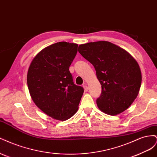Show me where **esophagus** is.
I'll return each mask as SVG.
<instances>
[{
	"mask_svg": "<svg viewBox=\"0 0 157 157\" xmlns=\"http://www.w3.org/2000/svg\"><path fill=\"white\" fill-rule=\"evenodd\" d=\"M83 88H84V90H85V91H86V92H87L88 90V88L87 85H86V84H84V85H83Z\"/></svg>",
	"mask_w": 157,
	"mask_h": 157,
	"instance_id": "34e87169",
	"label": "esophagus"
}]
</instances>
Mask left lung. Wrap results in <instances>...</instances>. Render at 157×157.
<instances>
[{"label": "left lung", "mask_w": 157, "mask_h": 157, "mask_svg": "<svg viewBox=\"0 0 157 157\" xmlns=\"http://www.w3.org/2000/svg\"><path fill=\"white\" fill-rule=\"evenodd\" d=\"M79 53L96 69L101 86L98 108L107 115L124 111L138 95L141 73L136 60L127 51L107 41L80 44Z\"/></svg>", "instance_id": "left-lung-1"}]
</instances>
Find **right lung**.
I'll return each mask as SVG.
<instances>
[{"label":"right lung","mask_w":157,"mask_h":157,"mask_svg":"<svg viewBox=\"0 0 157 157\" xmlns=\"http://www.w3.org/2000/svg\"><path fill=\"white\" fill-rule=\"evenodd\" d=\"M78 44L59 42L42 50L28 69L27 82L33 101L47 115L66 121L77 113L84 89L74 84L69 67Z\"/></svg>","instance_id":"obj_1"}]
</instances>
